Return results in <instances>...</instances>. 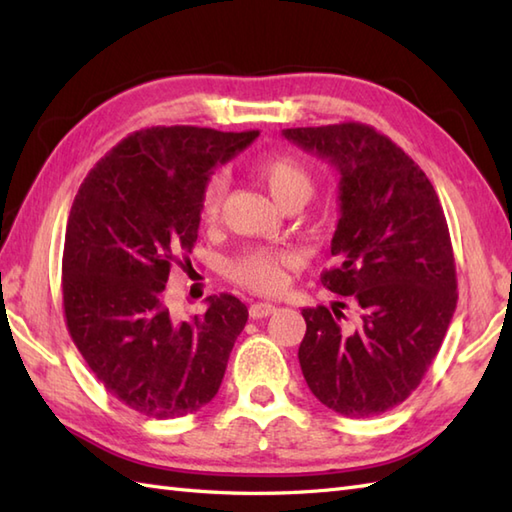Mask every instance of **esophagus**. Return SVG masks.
Returning a JSON list of instances; mask_svg holds the SVG:
<instances>
[{
    "label": "esophagus",
    "mask_w": 512,
    "mask_h": 512,
    "mask_svg": "<svg viewBox=\"0 0 512 512\" xmlns=\"http://www.w3.org/2000/svg\"><path fill=\"white\" fill-rule=\"evenodd\" d=\"M277 308L273 306V303H264V301H259V303H253V306L248 308V314L253 319H264V317H270V314H273Z\"/></svg>",
    "instance_id": "1"
}]
</instances>
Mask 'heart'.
<instances>
[{"label": "heart", "mask_w": 512, "mask_h": 512, "mask_svg": "<svg viewBox=\"0 0 512 512\" xmlns=\"http://www.w3.org/2000/svg\"><path fill=\"white\" fill-rule=\"evenodd\" d=\"M253 176L270 193L281 209L288 204H303L312 195V178L295 158L270 154L257 158L250 165ZM224 198V180L213 176L202 191L200 198V222L213 224L220 217ZM295 264V257L284 250L270 248H250L237 255L231 262V277L239 284L257 292H277L286 286V270Z\"/></svg>", "instance_id": "heart-1"}]
</instances>
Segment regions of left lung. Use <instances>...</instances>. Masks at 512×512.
<instances>
[{
  "label": "left lung",
  "mask_w": 512,
  "mask_h": 512,
  "mask_svg": "<svg viewBox=\"0 0 512 512\" xmlns=\"http://www.w3.org/2000/svg\"><path fill=\"white\" fill-rule=\"evenodd\" d=\"M339 171L336 266L321 284L343 301L301 310V372L325 407L369 418L407 400L436 358L458 303L438 193L396 143L363 123L284 129Z\"/></svg>",
  "instance_id": "obj_1"
}]
</instances>
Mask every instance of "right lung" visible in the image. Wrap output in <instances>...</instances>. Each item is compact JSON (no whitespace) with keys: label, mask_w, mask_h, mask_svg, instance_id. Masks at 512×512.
<instances>
[{"label":"right lung","mask_w":512,"mask_h":512,"mask_svg":"<svg viewBox=\"0 0 512 512\" xmlns=\"http://www.w3.org/2000/svg\"><path fill=\"white\" fill-rule=\"evenodd\" d=\"M257 136L140 129L96 162L76 193L61 266L65 325L103 387L143 416H187L222 385L246 306L213 295L202 317L173 321L165 286L198 239L213 169Z\"/></svg>","instance_id":"add662e5"}]
</instances>
